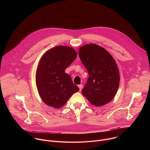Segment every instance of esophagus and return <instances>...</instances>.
Returning <instances> with one entry per match:
<instances>
[{
    "label": "esophagus",
    "instance_id": "obj_1",
    "mask_svg": "<svg viewBox=\"0 0 150 150\" xmlns=\"http://www.w3.org/2000/svg\"><path fill=\"white\" fill-rule=\"evenodd\" d=\"M78 87H79V91H81V90H82V84L79 85H78Z\"/></svg>",
    "mask_w": 150,
    "mask_h": 150
}]
</instances>
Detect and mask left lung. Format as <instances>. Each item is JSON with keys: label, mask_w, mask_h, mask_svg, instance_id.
<instances>
[{"label": "left lung", "mask_w": 150, "mask_h": 150, "mask_svg": "<svg viewBox=\"0 0 150 150\" xmlns=\"http://www.w3.org/2000/svg\"><path fill=\"white\" fill-rule=\"evenodd\" d=\"M79 56L89 75L82 94L96 106L109 103L115 97L120 82L115 59L105 49L96 44L81 47Z\"/></svg>", "instance_id": "8db88e82"}]
</instances>
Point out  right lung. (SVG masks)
<instances>
[{
	"label": "right lung",
	"mask_w": 150,
	"mask_h": 150,
	"mask_svg": "<svg viewBox=\"0 0 150 150\" xmlns=\"http://www.w3.org/2000/svg\"><path fill=\"white\" fill-rule=\"evenodd\" d=\"M72 47L58 46L42 56L36 71L35 82L43 102L53 108H60L79 91L65 70L76 59Z\"/></svg>",
	"instance_id": "obj_1"
}]
</instances>
